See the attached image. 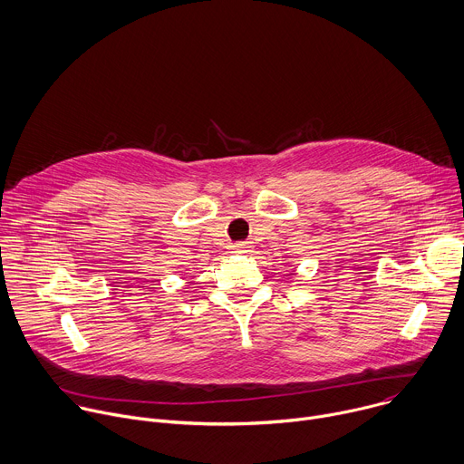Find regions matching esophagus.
<instances>
[{
  "instance_id": "esophagus-1",
  "label": "esophagus",
  "mask_w": 464,
  "mask_h": 464,
  "mask_svg": "<svg viewBox=\"0 0 464 464\" xmlns=\"http://www.w3.org/2000/svg\"><path fill=\"white\" fill-rule=\"evenodd\" d=\"M231 247L235 253H249L251 251V246L247 242H238V244H233Z\"/></svg>"
}]
</instances>
